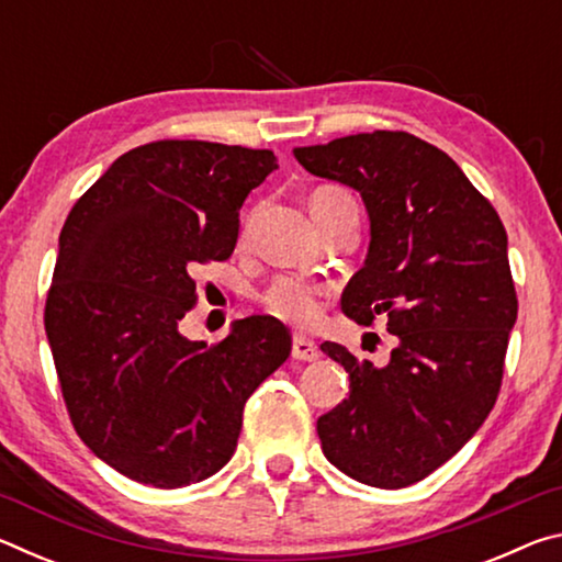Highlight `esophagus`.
Returning a JSON list of instances; mask_svg holds the SVG:
<instances>
[{
  "instance_id": "obj_1",
  "label": "esophagus",
  "mask_w": 562,
  "mask_h": 562,
  "mask_svg": "<svg viewBox=\"0 0 562 562\" xmlns=\"http://www.w3.org/2000/svg\"><path fill=\"white\" fill-rule=\"evenodd\" d=\"M292 357L300 359V361H315V359H319V347L310 337L294 335V339H292Z\"/></svg>"
}]
</instances>
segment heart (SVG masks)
Returning <instances> with one entry per match:
<instances>
[{
  "instance_id": "b5f03b06",
  "label": "heart",
  "mask_w": 562,
  "mask_h": 562,
  "mask_svg": "<svg viewBox=\"0 0 562 562\" xmlns=\"http://www.w3.org/2000/svg\"><path fill=\"white\" fill-rule=\"evenodd\" d=\"M325 201L355 203V198H351L345 188H337V186H322L310 195L312 207ZM245 231H247V223H245ZM260 302L270 315L297 327L317 325L322 317V288H317L315 282L297 278V274H280V278H274L268 284V290L260 294Z\"/></svg>"
}]
</instances>
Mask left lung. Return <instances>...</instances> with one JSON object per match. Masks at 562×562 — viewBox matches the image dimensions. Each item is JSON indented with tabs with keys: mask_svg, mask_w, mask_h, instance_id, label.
Returning a JSON list of instances; mask_svg holds the SVG:
<instances>
[{
	"mask_svg": "<svg viewBox=\"0 0 562 562\" xmlns=\"http://www.w3.org/2000/svg\"><path fill=\"white\" fill-rule=\"evenodd\" d=\"M294 158L359 190L372 243L341 310L359 325L384 317L396 337L384 367L322 345L349 372V398L317 422L322 451L367 486H412L498 398L518 317L506 227L453 158L406 131L357 133Z\"/></svg>",
	"mask_w": 562,
	"mask_h": 562,
	"instance_id": "1",
	"label": "left lung"
}]
</instances>
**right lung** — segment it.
<instances>
[{
    "label": "right lung",
    "instance_id": "obj_1",
    "mask_svg": "<svg viewBox=\"0 0 562 562\" xmlns=\"http://www.w3.org/2000/svg\"><path fill=\"white\" fill-rule=\"evenodd\" d=\"M274 168L272 150L154 140L66 217L44 307L56 376L81 441L133 481L180 488L221 471L245 402L290 357L274 317L235 322L215 345L180 335L193 272L231 258L243 201Z\"/></svg>",
    "mask_w": 562,
    "mask_h": 562
}]
</instances>
